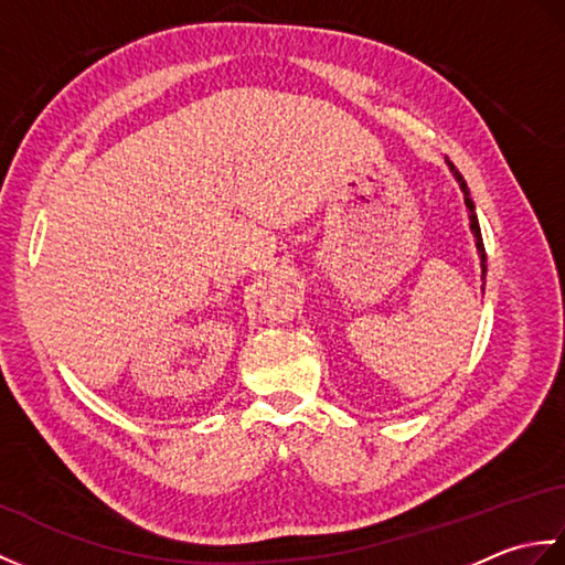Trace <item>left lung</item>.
I'll return each mask as SVG.
<instances>
[{
  "instance_id": "8db88e82",
  "label": "left lung",
  "mask_w": 565,
  "mask_h": 565,
  "mask_svg": "<svg viewBox=\"0 0 565 565\" xmlns=\"http://www.w3.org/2000/svg\"><path fill=\"white\" fill-rule=\"evenodd\" d=\"M449 167L454 170V164L449 162ZM454 177L459 179L461 184V191H463V201H466V209H468V221H471V231H473V237H476V247H478V255H481V269H483V276H486V247H483V237H481V225H478V215H476V206L471 196H468V186L463 182V177L454 170Z\"/></svg>"
}]
</instances>
